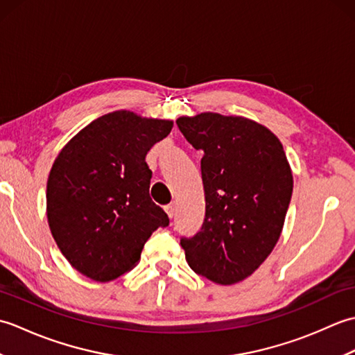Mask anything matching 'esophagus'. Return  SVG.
Listing matches in <instances>:
<instances>
[{
    "instance_id": "1",
    "label": "esophagus",
    "mask_w": 355,
    "mask_h": 355,
    "mask_svg": "<svg viewBox=\"0 0 355 355\" xmlns=\"http://www.w3.org/2000/svg\"><path fill=\"white\" fill-rule=\"evenodd\" d=\"M164 210H166V214H168L169 218H173V215H175V210H177L175 202H171V205L164 206Z\"/></svg>"
}]
</instances>
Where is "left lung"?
Masks as SVG:
<instances>
[{
	"instance_id": "1",
	"label": "left lung",
	"mask_w": 355,
	"mask_h": 355,
	"mask_svg": "<svg viewBox=\"0 0 355 355\" xmlns=\"http://www.w3.org/2000/svg\"><path fill=\"white\" fill-rule=\"evenodd\" d=\"M177 125L201 149L206 216L182 238L189 267L209 281L233 285L254 273L282 233L293 173L282 143L268 128L241 116L201 112Z\"/></svg>"
}]
</instances>
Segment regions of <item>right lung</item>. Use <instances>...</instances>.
I'll return each mask as SVG.
<instances>
[{"mask_svg":"<svg viewBox=\"0 0 355 355\" xmlns=\"http://www.w3.org/2000/svg\"><path fill=\"white\" fill-rule=\"evenodd\" d=\"M172 120L108 112L74 135L47 180V218L65 259L108 282L132 270L149 236L169 218L149 197L145 157L168 137Z\"/></svg>","mask_w":355,"mask_h":355,"instance_id":"right-lung-1","label":"right lung"}]
</instances>
